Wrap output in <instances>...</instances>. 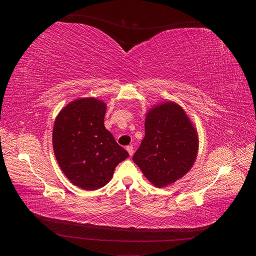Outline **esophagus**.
Masks as SVG:
<instances>
[{
    "mask_svg": "<svg viewBox=\"0 0 256 256\" xmlns=\"http://www.w3.org/2000/svg\"><path fill=\"white\" fill-rule=\"evenodd\" d=\"M126 150H127V152H129L130 156H132V154H134V146H132V145H129V146H127V147H126Z\"/></svg>",
    "mask_w": 256,
    "mask_h": 256,
    "instance_id": "esophagus-1",
    "label": "esophagus"
}]
</instances>
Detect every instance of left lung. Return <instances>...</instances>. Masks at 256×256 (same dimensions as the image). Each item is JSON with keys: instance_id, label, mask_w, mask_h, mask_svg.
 Here are the masks:
<instances>
[{"instance_id": "left-lung-1", "label": "left lung", "mask_w": 256, "mask_h": 256, "mask_svg": "<svg viewBox=\"0 0 256 256\" xmlns=\"http://www.w3.org/2000/svg\"><path fill=\"white\" fill-rule=\"evenodd\" d=\"M198 131L182 108L173 102L152 106L145 136L132 160L152 184L166 187L187 174L198 156Z\"/></svg>"}]
</instances>
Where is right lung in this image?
Returning a JSON list of instances; mask_svg holds the SVG:
<instances>
[{
  "label": "right lung",
  "instance_id": "obj_1",
  "mask_svg": "<svg viewBox=\"0 0 256 256\" xmlns=\"http://www.w3.org/2000/svg\"><path fill=\"white\" fill-rule=\"evenodd\" d=\"M106 106L96 98L68 104L54 122L52 143L58 164L74 184L97 190L111 180L129 154L104 127Z\"/></svg>",
  "mask_w": 256,
  "mask_h": 256
}]
</instances>
